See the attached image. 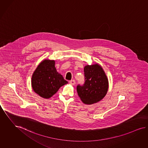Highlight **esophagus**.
I'll use <instances>...</instances> for the list:
<instances>
[{"instance_id": "obj_1", "label": "esophagus", "mask_w": 148, "mask_h": 148, "mask_svg": "<svg viewBox=\"0 0 148 148\" xmlns=\"http://www.w3.org/2000/svg\"><path fill=\"white\" fill-rule=\"evenodd\" d=\"M75 80H74V79H73V80H71L70 81V84H71L72 85H74L75 84Z\"/></svg>"}]
</instances>
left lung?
I'll use <instances>...</instances> for the list:
<instances>
[{
	"instance_id": "left-lung-1",
	"label": "left lung",
	"mask_w": 148,
	"mask_h": 148,
	"mask_svg": "<svg viewBox=\"0 0 148 148\" xmlns=\"http://www.w3.org/2000/svg\"><path fill=\"white\" fill-rule=\"evenodd\" d=\"M85 83L78 85V96L85 104L97 103L104 98L109 88V81L103 69L98 64L84 67Z\"/></svg>"
}]
</instances>
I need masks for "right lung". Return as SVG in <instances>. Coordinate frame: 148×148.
Here are the masks:
<instances>
[{"label":"right lung","mask_w":148,"mask_h":148,"mask_svg":"<svg viewBox=\"0 0 148 148\" xmlns=\"http://www.w3.org/2000/svg\"><path fill=\"white\" fill-rule=\"evenodd\" d=\"M68 83L55 67V60L42 61L33 73L31 85L33 91L45 99L51 98L59 88Z\"/></svg>","instance_id":"obj_1"}]
</instances>
